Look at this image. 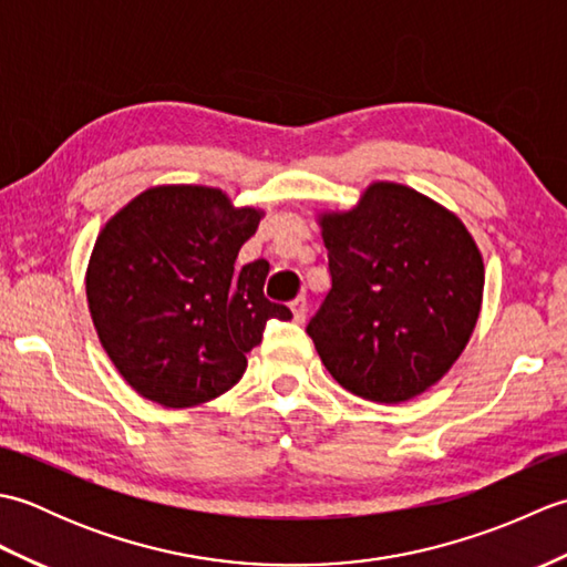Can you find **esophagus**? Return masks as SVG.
Wrapping results in <instances>:
<instances>
[{
  "label": "esophagus",
  "instance_id": "1",
  "mask_svg": "<svg viewBox=\"0 0 567 567\" xmlns=\"http://www.w3.org/2000/svg\"><path fill=\"white\" fill-rule=\"evenodd\" d=\"M292 307V315H295V321L302 323L307 319V297H297L295 302L290 305Z\"/></svg>",
  "mask_w": 567,
  "mask_h": 567
}]
</instances>
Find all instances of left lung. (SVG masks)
<instances>
[{
  "instance_id": "obj_1",
  "label": "left lung",
  "mask_w": 567,
  "mask_h": 567,
  "mask_svg": "<svg viewBox=\"0 0 567 567\" xmlns=\"http://www.w3.org/2000/svg\"><path fill=\"white\" fill-rule=\"evenodd\" d=\"M331 290L307 333L333 380L396 404L439 382L475 329L483 256L463 221L416 189L375 183L323 214Z\"/></svg>"
}]
</instances>
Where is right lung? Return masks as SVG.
I'll use <instances>...</instances> for the list:
<instances>
[{
    "mask_svg": "<svg viewBox=\"0 0 567 567\" xmlns=\"http://www.w3.org/2000/svg\"><path fill=\"white\" fill-rule=\"evenodd\" d=\"M258 209L221 189L167 185L112 216L94 244L87 302L104 351L141 396L195 406L231 390L270 319L292 311L262 292L268 260L236 272Z\"/></svg>",
    "mask_w": 567,
    "mask_h": 567,
    "instance_id": "add662e5",
    "label": "right lung"
}]
</instances>
